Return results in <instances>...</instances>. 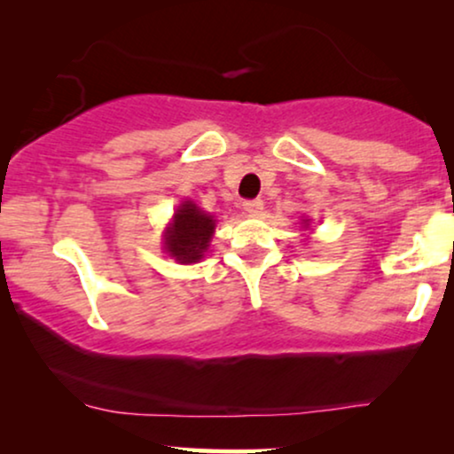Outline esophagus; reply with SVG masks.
Wrapping results in <instances>:
<instances>
[{
  "label": "esophagus",
  "mask_w": 454,
  "mask_h": 454,
  "mask_svg": "<svg viewBox=\"0 0 454 454\" xmlns=\"http://www.w3.org/2000/svg\"><path fill=\"white\" fill-rule=\"evenodd\" d=\"M243 209L247 211L249 215H256V213L262 211V200H260V198H256V200H245Z\"/></svg>",
  "instance_id": "34e87169"
}]
</instances>
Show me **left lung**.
Returning a JSON list of instances; mask_svg holds the SVG:
<instances>
[{
  "instance_id": "obj_1",
  "label": "left lung",
  "mask_w": 454,
  "mask_h": 454,
  "mask_svg": "<svg viewBox=\"0 0 454 454\" xmlns=\"http://www.w3.org/2000/svg\"><path fill=\"white\" fill-rule=\"evenodd\" d=\"M303 223H309V220H303Z\"/></svg>"
}]
</instances>
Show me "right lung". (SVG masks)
I'll return each mask as SVG.
<instances>
[{"mask_svg": "<svg viewBox=\"0 0 454 454\" xmlns=\"http://www.w3.org/2000/svg\"><path fill=\"white\" fill-rule=\"evenodd\" d=\"M215 232V220L209 213L198 209L192 200L181 202L173 222L164 231V249L181 264L198 262L209 249Z\"/></svg>", "mask_w": 454, "mask_h": 454, "instance_id": "obj_1", "label": "right lung"}]
</instances>
